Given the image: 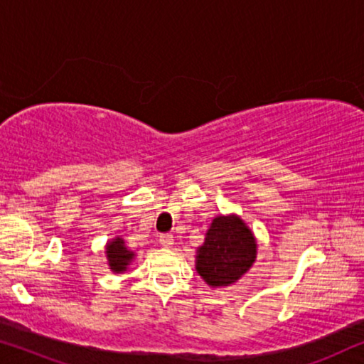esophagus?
<instances>
[{"label": "esophagus", "mask_w": 364, "mask_h": 364, "mask_svg": "<svg viewBox=\"0 0 364 364\" xmlns=\"http://www.w3.org/2000/svg\"><path fill=\"white\" fill-rule=\"evenodd\" d=\"M159 243H161L164 248H169V246L173 245V235H168V232L159 235Z\"/></svg>", "instance_id": "obj_1"}]
</instances>
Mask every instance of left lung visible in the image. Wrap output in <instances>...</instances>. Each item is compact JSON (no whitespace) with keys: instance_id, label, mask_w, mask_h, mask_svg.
Returning a JSON list of instances; mask_svg holds the SVG:
<instances>
[{"instance_id":"obj_1","label":"left lung","mask_w":364,"mask_h":364,"mask_svg":"<svg viewBox=\"0 0 364 364\" xmlns=\"http://www.w3.org/2000/svg\"><path fill=\"white\" fill-rule=\"evenodd\" d=\"M256 258V243L238 216H218L206 232L196 256V269L213 288L228 287L251 268Z\"/></svg>"}]
</instances>
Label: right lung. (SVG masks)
<instances>
[{"label":"right lung","instance_id":"1","mask_svg":"<svg viewBox=\"0 0 364 364\" xmlns=\"http://www.w3.org/2000/svg\"><path fill=\"white\" fill-rule=\"evenodd\" d=\"M106 255H108L109 268L119 273V271H124L126 266L129 264V261L133 259V251H129L124 246V241L121 238H116L108 243L106 246Z\"/></svg>","mask_w":364,"mask_h":364}]
</instances>
